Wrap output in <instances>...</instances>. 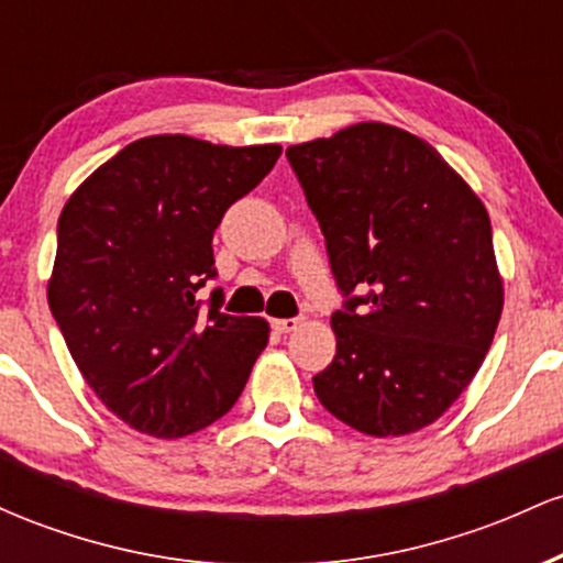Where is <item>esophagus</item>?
Instances as JSON below:
<instances>
[{
  "instance_id": "obj_1",
  "label": "esophagus",
  "mask_w": 563,
  "mask_h": 563,
  "mask_svg": "<svg viewBox=\"0 0 563 563\" xmlns=\"http://www.w3.org/2000/svg\"><path fill=\"white\" fill-rule=\"evenodd\" d=\"M301 325V320L299 318H286V320H273V328L277 333H290V331H296V328Z\"/></svg>"
}]
</instances>
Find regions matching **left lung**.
Wrapping results in <instances>:
<instances>
[{
	"mask_svg": "<svg viewBox=\"0 0 563 563\" xmlns=\"http://www.w3.org/2000/svg\"><path fill=\"white\" fill-rule=\"evenodd\" d=\"M286 156L346 296L314 394L371 437L434 423L482 367L503 312L487 209L429 142L378 121Z\"/></svg>",
	"mask_w": 563,
	"mask_h": 563,
	"instance_id": "left-lung-1",
	"label": "left lung"
}]
</instances>
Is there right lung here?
<instances>
[{"label":"right lung","mask_w":563,"mask_h":563,"mask_svg":"<svg viewBox=\"0 0 563 563\" xmlns=\"http://www.w3.org/2000/svg\"><path fill=\"white\" fill-rule=\"evenodd\" d=\"M280 145L142 137L89 174L63 206L47 301L100 402L132 429L177 439L241 397L269 341L262 318L209 312L211 238L224 211L267 177Z\"/></svg>","instance_id":"right-lung-1"}]
</instances>
